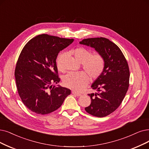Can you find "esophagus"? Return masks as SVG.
I'll return each mask as SVG.
<instances>
[{"mask_svg": "<svg viewBox=\"0 0 149 149\" xmlns=\"http://www.w3.org/2000/svg\"><path fill=\"white\" fill-rule=\"evenodd\" d=\"M72 93H73V95H75L76 96H77V97H80V96H81V94L78 93H76V92H74V91H73V92H72Z\"/></svg>", "mask_w": 149, "mask_h": 149, "instance_id": "1", "label": "esophagus"}]
</instances>
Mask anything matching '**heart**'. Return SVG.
<instances>
[{
    "label": "heart",
    "instance_id": "obj_1",
    "mask_svg": "<svg viewBox=\"0 0 149 149\" xmlns=\"http://www.w3.org/2000/svg\"><path fill=\"white\" fill-rule=\"evenodd\" d=\"M76 61L82 63V68L86 72L69 73L65 76L63 84L67 87L76 92H81L88 84L91 78L97 79L103 72L105 61L103 56L100 53L92 54L91 50L84 47H78L71 51ZM66 56L65 54L59 55L57 60V67L62 70V61Z\"/></svg>",
    "mask_w": 149,
    "mask_h": 149
}]
</instances>
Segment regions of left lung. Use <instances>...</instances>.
Masks as SVG:
<instances>
[{
  "label": "left lung",
  "mask_w": 149,
  "mask_h": 149,
  "mask_svg": "<svg viewBox=\"0 0 149 149\" xmlns=\"http://www.w3.org/2000/svg\"><path fill=\"white\" fill-rule=\"evenodd\" d=\"M79 43L93 47L103 56L105 61L103 72L91 86L98 93L88 94L91 103L85 110L95 117L107 116L118 108L128 91V62L119 47L106 38H86Z\"/></svg>",
  "instance_id": "1"
}]
</instances>
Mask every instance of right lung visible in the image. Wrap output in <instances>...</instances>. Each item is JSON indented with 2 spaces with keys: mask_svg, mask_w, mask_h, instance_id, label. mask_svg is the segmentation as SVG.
I'll use <instances>...</instances> for the list:
<instances>
[{
  "mask_svg": "<svg viewBox=\"0 0 149 149\" xmlns=\"http://www.w3.org/2000/svg\"><path fill=\"white\" fill-rule=\"evenodd\" d=\"M73 41L41 34L29 40L23 47L15 76L18 94L29 110L38 114H49L60 108L71 93L67 88L52 84L60 82L57 55Z\"/></svg>",
  "mask_w": 149,
  "mask_h": 149,
  "instance_id": "obj_1",
  "label": "right lung"
}]
</instances>
